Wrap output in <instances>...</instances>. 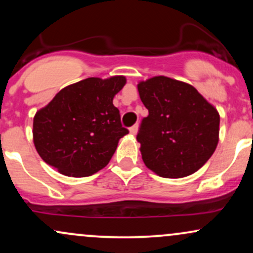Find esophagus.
Returning <instances> with one entry per match:
<instances>
[{"label":"esophagus","instance_id":"esophagus-1","mask_svg":"<svg viewBox=\"0 0 253 253\" xmlns=\"http://www.w3.org/2000/svg\"><path fill=\"white\" fill-rule=\"evenodd\" d=\"M136 132H138V125H133V126L129 128V133L132 135H135Z\"/></svg>","mask_w":253,"mask_h":253}]
</instances>
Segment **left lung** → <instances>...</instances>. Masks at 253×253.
Masks as SVG:
<instances>
[{
    "label": "left lung",
    "instance_id": "left-lung-1",
    "mask_svg": "<svg viewBox=\"0 0 253 253\" xmlns=\"http://www.w3.org/2000/svg\"><path fill=\"white\" fill-rule=\"evenodd\" d=\"M138 91L149 109L136 135L145 165L165 178L196 172L219 141L215 107L193 85L165 76L141 81Z\"/></svg>",
    "mask_w": 253,
    "mask_h": 253
}]
</instances>
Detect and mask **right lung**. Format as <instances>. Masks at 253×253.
I'll return each mask as SVG.
<instances>
[{
	"mask_svg": "<svg viewBox=\"0 0 253 253\" xmlns=\"http://www.w3.org/2000/svg\"><path fill=\"white\" fill-rule=\"evenodd\" d=\"M125 76L90 77L60 90L33 119V143L45 163L60 173L85 177L109 163L128 133L113 98Z\"/></svg>",
	"mask_w": 253,
	"mask_h": 253,
	"instance_id": "add662e5",
	"label": "right lung"
}]
</instances>
